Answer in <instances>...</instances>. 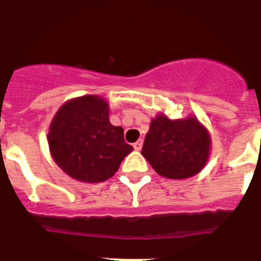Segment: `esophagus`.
Masks as SVG:
<instances>
[{
	"label": "esophagus",
	"instance_id": "34e87169",
	"mask_svg": "<svg viewBox=\"0 0 261 261\" xmlns=\"http://www.w3.org/2000/svg\"><path fill=\"white\" fill-rule=\"evenodd\" d=\"M142 145H144V141H142V140H138L137 142H135V144H133V147H135L136 150H141Z\"/></svg>",
	"mask_w": 261,
	"mask_h": 261
}]
</instances>
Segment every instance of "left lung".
Instances as JSON below:
<instances>
[{
	"mask_svg": "<svg viewBox=\"0 0 261 261\" xmlns=\"http://www.w3.org/2000/svg\"><path fill=\"white\" fill-rule=\"evenodd\" d=\"M211 138L195 117L153 119L142 146V155L151 167L168 179H186L200 172L208 159Z\"/></svg>",
	"mask_w": 261,
	"mask_h": 261,
	"instance_id": "8db88e82",
	"label": "left lung"
}]
</instances>
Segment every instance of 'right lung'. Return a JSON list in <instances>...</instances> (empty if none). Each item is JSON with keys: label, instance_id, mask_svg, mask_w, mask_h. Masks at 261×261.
Wrapping results in <instances>:
<instances>
[{"label": "right lung", "instance_id": "right-lung-1", "mask_svg": "<svg viewBox=\"0 0 261 261\" xmlns=\"http://www.w3.org/2000/svg\"><path fill=\"white\" fill-rule=\"evenodd\" d=\"M48 144L61 170L86 183L110 179L133 150L124 129L110 123L107 102L94 95L70 100L57 111Z\"/></svg>", "mask_w": 261, "mask_h": 261}]
</instances>
